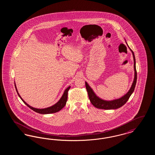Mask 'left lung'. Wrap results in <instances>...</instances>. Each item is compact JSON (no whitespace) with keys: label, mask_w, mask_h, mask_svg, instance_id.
I'll return each mask as SVG.
<instances>
[{"label":"left lung","mask_w":155,"mask_h":155,"mask_svg":"<svg viewBox=\"0 0 155 155\" xmlns=\"http://www.w3.org/2000/svg\"><path fill=\"white\" fill-rule=\"evenodd\" d=\"M126 42V41H125ZM129 48V46H128ZM131 52L133 54V59H134V78L133 81V84L131 85V87L130 89V90L128 91L127 94H125L124 96L111 101H106L101 99L99 96H97L96 94L94 92L93 89L89 86L88 84L85 82V87L87 88V91L88 92L89 98L91 103L96 108L101 109H105V110H111V109H116L121 107L125 104L128 99L130 98V96L132 95V94L134 91V89L135 87L137 79V74L136 71V61L135 55L133 51L129 48Z\"/></svg>","instance_id":"left-lung-1"}]
</instances>
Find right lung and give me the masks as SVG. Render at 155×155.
<instances>
[{
	"instance_id": "right-lung-1",
	"label": "right lung",
	"mask_w": 155,
	"mask_h": 155,
	"mask_svg": "<svg viewBox=\"0 0 155 155\" xmlns=\"http://www.w3.org/2000/svg\"><path fill=\"white\" fill-rule=\"evenodd\" d=\"M15 88L16 89V91L17 92V94L18 96L20 97V99L22 101V102L25 103L28 107H30L31 109H32V110L40 113V114H51V113H56L58 111H59L60 110H61L66 105V104L67 101V95H68V91L70 88V86L68 87L64 91L63 95L61 97V98L59 100V101L57 103H55L54 104L52 105L50 107H46V108H44V109H37L33 107L32 106H30L28 103H26L23 99L21 96L20 95V94H18V92L17 91V89L15 85Z\"/></svg>"
}]
</instances>
